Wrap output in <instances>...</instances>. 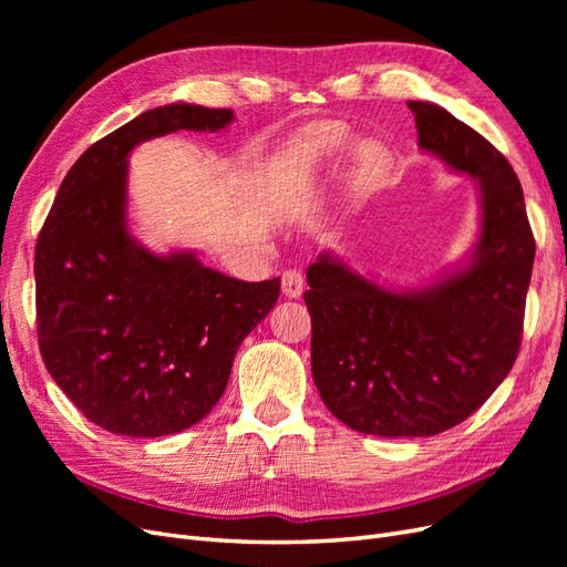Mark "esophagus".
I'll use <instances>...</instances> for the list:
<instances>
[{"instance_id":"34e87169","label":"esophagus","mask_w":567,"mask_h":567,"mask_svg":"<svg viewBox=\"0 0 567 567\" xmlns=\"http://www.w3.org/2000/svg\"><path fill=\"white\" fill-rule=\"evenodd\" d=\"M281 288L286 298H300L305 290V279L298 269H286L281 274Z\"/></svg>"}]
</instances>
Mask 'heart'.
Segmentation results:
<instances>
[{"instance_id": "heart-1", "label": "heart", "mask_w": 567, "mask_h": 567, "mask_svg": "<svg viewBox=\"0 0 567 567\" xmlns=\"http://www.w3.org/2000/svg\"><path fill=\"white\" fill-rule=\"evenodd\" d=\"M352 136L336 123H317L305 127L288 144V161L305 175H317L336 165L352 151ZM388 151L379 142H367L354 151V179L359 186H371L385 173Z\"/></svg>"}]
</instances>
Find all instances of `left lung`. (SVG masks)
I'll list each match as a JSON object with an SVG mask.
<instances>
[{
  "instance_id": "left-lung-1",
  "label": "left lung",
  "mask_w": 567,
  "mask_h": 567,
  "mask_svg": "<svg viewBox=\"0 0 567 567\" xmlns=\"http://www.w3.org/2000/svg\"><path fill=\"white\" fill-rule=\"evenodd\" d=\"M419 148L475 182L480 229L450 271L388 288L331 250L307 267L312 379L326 409L357 433L431 437L466 421L506 379L523 338L535 262L523 188L475 130L409 101Z\"/></svg>"
}]
</instances>
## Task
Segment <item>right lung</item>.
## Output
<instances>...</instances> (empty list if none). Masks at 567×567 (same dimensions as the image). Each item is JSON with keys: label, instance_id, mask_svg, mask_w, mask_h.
<instances>
[{"label": "right lung", "instance_id": "obj_1", "mask_svg": "<svg viewBox=\"0 0 567 567\" xmlns=\"http://www.w3.org/2000/svg\"><path fill=\"white\" fill-rule=\"evenodd\" d=\"M229 109L167 104L92 144L68 169L38 238L44 367L92 423L127 437L182 433L229 383L236 350L281 279L238 281L194 250L158 255L130 231V153L179 130L219 132Z\"/></svg>", "mask_w": 567, "mask_h": 567}]
</instances>
